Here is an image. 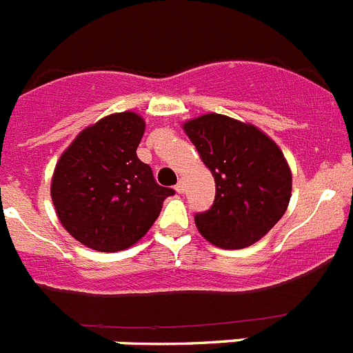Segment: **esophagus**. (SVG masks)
I'll return each instance as SVG.
<instances>
[{"label": "esophagus", "mask_w": 353, "mask_h": 353, "mask_svg": "<svg viewBox=\"0 0 353 353\" xmlns=\"http://www.w3.org/2000/svg\"><path fill=\"white\" fill-rule=\"evenodd\" d=\"M174 189H176V192H180V194H182V192L185 191V183H183V180H180V182L174 185Z\"/></svg>", "instance_id": "obj_1"}]
</instances>
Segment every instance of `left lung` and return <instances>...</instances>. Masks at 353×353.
Listing matches in <instances>:
<instances>
[{"label": "left lung", "instance_id": "left-lung-1", "mask_svg": "<svg viewBox=\"0 0 353 353\" xmlns=\"http://www.w3.org/2000/svg\"><path fill=\"white\" fill-rule=\"evenodd\" d=\"M182 129L215 180L214 205L194 217L198 232L221 249L263 239L292 196V170L281 148L258 127L226 114H201Z\"/></svg>", "mask_w": 353, "mask_h": 353}]
</instances>
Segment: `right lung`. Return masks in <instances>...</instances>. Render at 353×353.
Returning a JSON list of instances; mask_svg holds the SVG:
<instances>
[{
    "mask_svg": "<svg viewBox=\"0 0 353 353\" xmlns=\"http://www.w3.org/2000/svg\"><path fill=\"white\" fill-rule=\"evenodd\" d=\"M145 120L123 111L86 127L58 159L51 198L61 226L101 252L123 251L148 232L173 189L136 155Z\"/></svg>",
    "mask_w": 353,
    "mask_h": 353,
    "instance_id": "right-lung-1",
    "label": "right lung"
}]
</instances>
